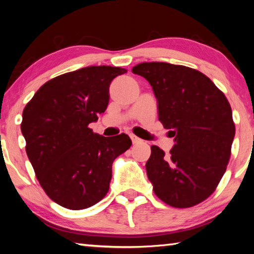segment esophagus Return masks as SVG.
Returning <instances> with one entry per match:
<instances>
[{"label":"esophagus","instance_id":"obj_1","mask_svg":"<svg viewBox=\"0 0 254 254\" xmlns=\"http://www.w3.org/2000/svg\"><path fill=\"white\" fill-rule=\"evenodd\" d=\"M131 139H132V142H133V144H137V143H141V142H142V140L139 139V137L135 136V135H131Z\"/></svg>","mask_w":254,"mask_h":254}]
</instances>
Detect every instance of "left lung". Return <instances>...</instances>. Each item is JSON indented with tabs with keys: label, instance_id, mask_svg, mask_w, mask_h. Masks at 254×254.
Here are the masks:
<instances>
[{
	"label": "left lung",
	"instance_id": "8db88e82",
	"mask_svg": "<svg viewBox=\"0 0 254 254\" xmlns=\"http://www.w3.org/2000/svg\"><path fill=\"white\" fill-rule=\"evenodd\" d=\"M133 74L151 85L158 117L175 144L151 147L147 175L159 198L173 207L197 205L213 194L226 170L235 135L232 110L207 76L168 63H141Z\"/></svg>",
	"mask_w": 254,
	"mask_h": 254
}]
</instances>
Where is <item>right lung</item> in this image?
Segmentation results:
<instances>
[{
  "label": "right lung",
  "instance_id": "1",
  "mask_svg": "<svg viewBox=\"0 0 254 254\" xmlns=\"http://www.w3.org/2000/svg\"><path fill=\"white\" fill-rule=\"evenodd\" d=\"M126 72L112 66L66 72L42 85L24 107L25 151L46 194L63 207L84 209L104 198L112 163L131 147L124 133L105 137L88 127L105 112L112 80Z\"/></svg>",
  "mask_w": 254,
  "mask_h": 254
}]
</instances>
